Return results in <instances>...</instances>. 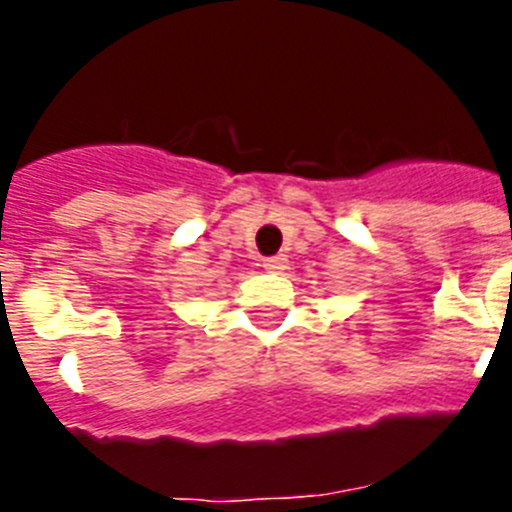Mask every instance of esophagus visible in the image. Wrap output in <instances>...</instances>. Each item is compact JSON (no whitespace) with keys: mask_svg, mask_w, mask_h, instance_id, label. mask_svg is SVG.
Returning <instances> with one entry per match:
<instances>
[{"mask_svg":"<svg viewBox=\"0 0 512 512\" xmlns=\"http://www.w3.org/2000/svg\"><path fill=\"white\" fill-rule=\"evenodd\" d=\"M264 269L274 271V274H279V271L287 269V256L284 253H277V256H269V259H264Z\"/></svg>","mask_w":512,"mask_h":512,"instance_id":"esophagus-1","label":"esophagus"}]
</instances>
